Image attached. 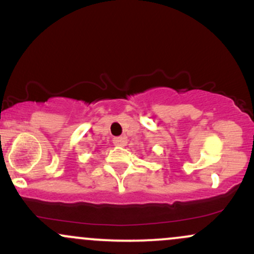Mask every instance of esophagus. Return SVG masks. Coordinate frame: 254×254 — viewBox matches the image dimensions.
I'll return each mask as SVG.
<instances>
[{"label": "esophagus", "instance_id": "obj_1", "mask_svg": "<svg viewBox=\"0 0 254 254\" xmlns=\"http://www.w3.org/2000/svg\"><path fill=\"white\" fill-rule=\"evenodd\" d=\"M113 144L119 145V147H123V145L127 144V137L125 136L115 137V138H113Z\"/></svg>", "mask_w": 254, "mask_h": 254}]
</instances>
